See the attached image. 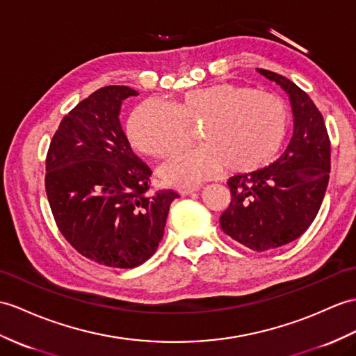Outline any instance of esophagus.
I'll use <instances>...</instances> for the list:
<instances>
[{"label": "esophagus", "mask_w": 356, "mask_h": 356, "mask_svg": "<svg viewBox=\"0 0 356 356\" xmlns=\"http://www.w3.org/2000/svg\"><path fill=\"white\" fill-rule=\"evenodd\" d=\"M199 187H184V188H179V193L183 196H187V195H192L195 192H197Z\"/></svg>", "instance_id": "obj_1"}]
</instances>
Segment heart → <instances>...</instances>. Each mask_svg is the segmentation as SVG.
Instances as JSON below:
<instances>
[{
    "label": "heart",
    "mask_w": 356,
    "mask_h": 356,
    "mask_svg": "<svg viewBox=\"0 0 356 356\" xmlns=\"http://www.w3.org/2000/svg\"><path fill=\"white\" fill-rule=\"evenodd\" d=\"M289 120L287 104L278 95L222 83L188 90L172 106L143 101L129 115L127 131L137 149L166 157L188 142V127L202 122L201 148L173 155L161 169L168 183L192 186L225 166L234 173L267 166L281 149Z\"/></svg>",
    "instance_id": "1"
}]
</instances>
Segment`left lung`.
I'll list each match as a JSON object with an SVG mask.
<instances>
[{
  "mask_svg": "<svg viewBox=\"0 0 356 356\" xmlns=\"http://www.w3.org/2000/svg\"><path fill=\"white\" fill-rule=\"evenodd\" d=\"M258 72L289 93L294 131L278 160L228 179L231 202L220 216V228L263 252L299 238L316 219L331 170V142L322 113L305 92L280 74Z\"/></svg>",
  "mask_w": 356,
  "mask_h": 356,
  "instance_id": "left-lung-1",
  "label": "left lung"
}]
</instances>
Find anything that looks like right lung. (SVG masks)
Here are the masks:
<instances>
[{
    "label": "right lung",
    "instance_id": "right-lung-1",
    "mask_svg": "<svg viewBox=\"0 0 356 356\" xmlns=\"http://www.w3.org/2000/svg\"><path fill=\"white\" fill-rule=\"evenodd\" d=\"M136 95L128 86L93 92L62 119L47 154L45 188L60 232L78 254L115 268L154 255L179 197L149 192L152 170L120 127L122 101Z\"/></svg>",
    "mask_w": 356,
    "mask_h": 356
}]
</instances>
